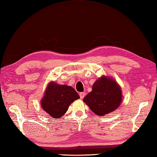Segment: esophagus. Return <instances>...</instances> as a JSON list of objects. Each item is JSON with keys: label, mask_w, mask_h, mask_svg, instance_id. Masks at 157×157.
I'll list each match as a JSON object with an SVG mask.
<instances>
[{"label": "esophagus", "mask_w": 157, "mask_h": 157, "mask_svg": "<svg viewBox=\"0 0 157 157\" xmlns=\"http://www.w3.org/2000/svg\"><path fill=\"white\" fill-rule=\"evenodd\" d=\"M79 96H80L81 99L84 98V96H85V93L84 92H80V93H79Z\"/></svg>", "instance_id": "obj_1"}]
</instances>
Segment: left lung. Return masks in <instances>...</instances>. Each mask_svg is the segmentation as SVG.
<instances>
[{
    "label": "left lung",
    "mask_w": 157,
    "mask_h": 157,
    "mask_svg": "<svg viewBox=\"0 0 157 157\" xmlns=\"http://www.w3.org/2000/svg\"><path fill=\"white\" fill-rule=\"evenodd\" d=\"M83 101L95 114L103 116L118 108L122 101L121 90L115 80L104 76L96 80Z\"/></svg>",
    "instance_id": "obj_1"
}]
</instances>
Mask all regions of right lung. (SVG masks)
Listing matches in <instances>:
<instances>
[{"label": "right lung", "instance_id": "obj_1", "mask_svg": "<svg viewBox=\"0 0 157 157\" xmlns=\"http://www.w3.org/2000/svg\"><path fill=\"white\" fill-rule=\"evenodd\" d=\"M78 98L79 94L71 86L51 82L46 90L41 105L42 109L53 118L58 119L64 115L69 106Z\"/></svg>", "mask_w": 157, "mask_h": 157}]
</instances>
